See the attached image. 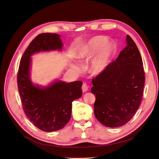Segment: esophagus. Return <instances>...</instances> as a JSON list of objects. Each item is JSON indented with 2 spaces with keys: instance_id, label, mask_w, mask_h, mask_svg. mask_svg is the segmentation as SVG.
Listing matches in <instances>:
<instances>
[{
  "instance_id": "esophagus-1",
  "label": "esophagus",
  "mask_w": 159,
  "mask_h": 159,
  "mask_svg": "<svg viewBox=\"0 0 159 159\" xmlns=\"http://www.w3.org/2000/svg\"><path fill=\"white\" fill-rule=\"evenodd\" d=\"M82 91L83 92H86V91H88V85L86 84V83H84V84H82Z\"/></svg>"
}]
</instances>
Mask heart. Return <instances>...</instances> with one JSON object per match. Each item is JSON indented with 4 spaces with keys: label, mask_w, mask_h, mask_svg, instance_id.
Masks as SVG:
<instances>
[{
    "label": "heart",
    "mask_w": 159,
    "mask_h": 159,
    "mask_svg": "<svg viewBox=\"0 0 159 159\" xmlns=\"http://www.w3.org/2000/svg\"><path fill=\"white\" fill-rule=\"evenodd\" d=\"M116 49L113 41H108V37L97 35L89 39L77 53L76 57L86 61L91 58L89 64V71L93 75L102 73L109 64Z\"/></svg>",
    "instance_id": "heart-1"
}]
</instances>
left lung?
<instances>
[{"label": "left lung", "mask_w": 159, "mask_h": 159, "mask_svg": "<svg viewBox=\"0 0 159 159\" xmlns=\"http://www.w3.org/2000/svg\"><path fill=\"white\" fill-rule=\"evenodd\" d=\"M126 46L114 62L92 79L91 93L96 100L94 114L104 126L116 128L129 122L143 95L145 73L135 42L127 35Z\"/></svg>", "instance_id": "obj_1"}]
</instances>
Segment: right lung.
<instances>
[{
	"instance_id": "1",
	"label": "right lung",
	"mask_w": 159,
	"mask_h": 159,
	"mask_svg": "<svg viewBox=\"0 0 159 159\" xmlns=\"http://www.w3.org/2000/svg\"><path fill=\"white\" fill-rule=\"evenodd\" d=\"M63 43L57 33H41L24 53L19 68L17 85L23 110L31 122L42 131L63 128L71 119L72 102L82 94L81 81L55 80L48 86L34 84L30 79L31 57L35 53L61 51Z\"/></svg>"
}]
</instances>
